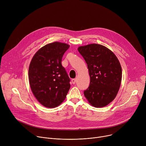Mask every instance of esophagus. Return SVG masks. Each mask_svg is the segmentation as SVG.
Wrapping results in <instances>:
<instances>
[{
	"label": "esophagus",
	"mask_w": 146,
	"mask_h": 146,
	"mask_svg": "<svg viewBox=\"0 0 146 146\" xmlns=\"http://www.w3.org/2000/svg\"><path fill=\"white\" fill-rule=\"evenodd\" d=\"M76 80L75 78H73V79L72 80V82L73 84H74L75 83H76Z\"/></svg>",
	"instance_id": "obj_1"
}]
</instances>
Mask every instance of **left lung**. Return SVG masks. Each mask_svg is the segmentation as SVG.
<instances>
[{
  "instance_id": "1",
  "label": "left lung",
  "mask_w": 146,
  "mask_h": 146,
  "mask_svg": "<svg viewBox=\"0 0 146 146\" xmlns=\"http://www.w3.org/2000/svg\"><path fill=\"white\" fill-rule=\"evenodd\" d=\"M78 51L86 62L90 76L85 97L95 108L107 106L121 86L122 69L118 58L109 48L98 44L80 46Z\"/></svg>"
}]
</instances>
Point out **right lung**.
<instances>
[{
  "instance_id": "right-lung-1",
  "label": "right lung",
  "mask_w": 146,
  "mask_h": 146,
  "mask_svg": "<svg viewBox=\"0 0 146 146\" xmlns=\"http://www.w3.org/2000/svg\"><path fill=\"white\" fill-rule=\"evenodd\" d=\"M69 47L55 41L39 49L31 60L28 71L30 87L37 100L46 108L60 105L70 88V78L61 64Z\"/></svg>"
}]
</instances>
